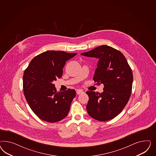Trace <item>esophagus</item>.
<instances>
[{
  "instance_id": "34e87169",
  "label": "esophagus",
  "mask_w": 156,
  "mask_h": 156,
  "mask_svg": "<svg viewBox=\"0 0 156 156\" xmlns=\"http://www.w3.org/2000/svg\"><path fill=\"white\" fill-rule=\"evenodd\" d=\"M76 93L77 94L80 95L82 94V93H83V91L82 90H80V89H78V90H77L76 91Z\"/></svg>"
}]
</instances>
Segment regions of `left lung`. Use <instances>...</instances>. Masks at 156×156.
<instances>
[{"label":"left lung","instance_id":"obj_1","mask_svg":"<svg viewBox=\"0 0 156 156\" xmlns=\"http://www.w3.org/2000/svg\"><path fill=\"white\" fill-rule=\"evenodd\" d=\"M81 55L99 59L93 80L104 85L101 93L86 92L89 98L86 106L87 113L99 121L110 120L122 111L130 98L133 80L132 69L121 52L107 45Z\"/></svg>","mask_w":156,"mask_h":156}]
</instances>
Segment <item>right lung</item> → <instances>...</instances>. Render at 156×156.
Wrapping results in <instances>:
<instances>
[{"instance_id":"obj_1","label":"right lung","mask_w":156,"mask_h":156,"mask_svg":"<svg viewBox=\"0 0 156 156\" xmlns=\"http://www.w3.org/2000/svg\"><path fill=\"white\" fill-rule=\"evenodd\" d=\"M76 54L53 50L42 52L34 58L24 72L25 98L34 113L44 121H59L69 112L76 91L57 92L52 82L61 78L66 61Z\"/></svg>"}]
</instances>
